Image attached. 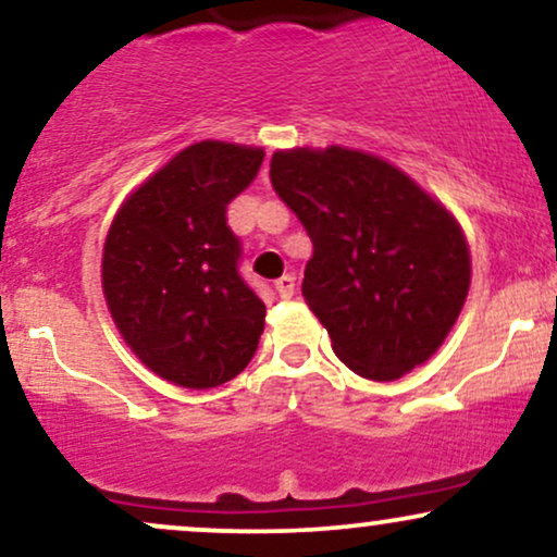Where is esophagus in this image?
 I'll use <instances>...</instances> for the list:
<instances>
[{"label":"esophagus","mask_w":557,"mask_h":557,"mask_svg":"<svg viewBox=\"0 0 557 557\" xmlns=\"http://www.w3.org/2000/svg\"><path fill=\"white\" fill-rule=\"evenodd\" d=\"M274 290H277V296L283 300L293 298V293H296V277H293V274H283V277L274 283Z\"/></svg>","instance_id":"esophagus-1"}]
</instances>
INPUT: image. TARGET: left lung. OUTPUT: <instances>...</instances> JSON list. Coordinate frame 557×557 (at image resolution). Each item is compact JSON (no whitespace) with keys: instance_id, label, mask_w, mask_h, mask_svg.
<instances>
[{"instance_id":"8db88e82","label":"left lung","mask_w":557,"mask_h":557,"mask_svg":"<svg viewBox=\"0 0 557 557\" xmlns=\"http://www.w3.org/2000/svg\"><path fill=\"white\" fill-rule=\"evenodd\" d=\"M270 178L311 236L304 298L334 355L373 381L423 366L470 293L454 212L394 163L345 145L277 150Z\"/></svg>"}]
</instances>
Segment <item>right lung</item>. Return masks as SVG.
I'll return each instance as SVG.
<instances>
[{
	"label": "right lung",
	"instance_id": "1",
	"mask_svg": "<svg viewBox=\"0 0 557 557\" xmlns=\"http://www.w3.org/2000/svg\"><path fill=\"white\" fill-rule=\"evenodd\" d=\"M264 150L202 139L134 186L113 214L100 261L109 313L160 379L212 388L257 352L264 304L236 270L225 207L257 176Z\"/></svg>",
	"mask_w": 557,
	"mask_h": 557
}]
</instances>
